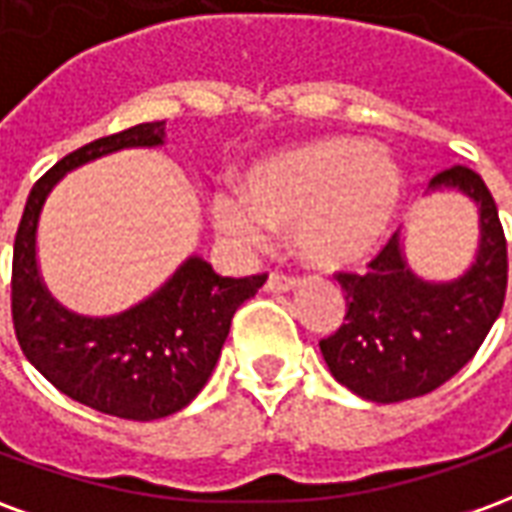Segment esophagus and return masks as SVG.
<instances>
[{"label":"esophagus","mask_w":512,"mask_h":512,"mask_svg":"<svg viewBox=\"0 0 512 512\" xmlns=\"http://www.w3.org/2000/svg\"><path fill=\"white\" fill-rule=\"evenodd\" d=\"M266 288L277 290V293H285V290L296 288V279L288 277V274H282V271H271L266 279Z\"/></svg>","instance_id":"esophagus-1"}]
</instances>
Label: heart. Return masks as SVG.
Here are the masks:
<instances>
[{"mask_svg":"<svg viewBox=\"0 0 512 512\" xmlns=\"http://www.w3.org/2000/svg\"><path fill=\"white\" fill-rule=\"evenodd\" d=\"M403 205L395 158L356 136H323L260 158L241 178V200L213 202L216 227L241 241L293 230L301 263L348 271L384 244Z\"/></svg>","mask_w":512,"mask_h":512,"instance_id":"1","label":"heart"}]
</instances>
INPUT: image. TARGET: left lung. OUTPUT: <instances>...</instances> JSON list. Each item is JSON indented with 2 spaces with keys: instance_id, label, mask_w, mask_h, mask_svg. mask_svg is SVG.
<instances>
[{
  "instance_id": "left-lung-1",
  "label": "left lung",
  "mask_w": 512,
  "mask_h": 512,
  "mask_svg": "<svg viewBox=\"0 0 512 512\" xmlns=\"http://www.w3.org/2000/svg\"><path fill=\"white\" fill-rule=\"evenodd\" d=\"M430 189H458L477 205L480 249L463 277L425 282L406 266L395 233L365 274H337L345 323L321 340V354L332 376L365 400L400 403L439 389L477 354L505 304L507 241L483 178L452 167Z\"/></svg>"
}]
</instances>
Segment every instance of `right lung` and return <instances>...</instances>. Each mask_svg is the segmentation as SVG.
Segmentation results:
<instances>
[{
	"label": "right lung",
	"mask_w": 512,
	"mask_h": 512,
	"mask_svg": "<svg viewBox=\"0 0 512 512\" xmlns=\"http://www.w3.org/2000/svg\"><path fill=\"white\" fill-rule=\"evenodd\" d=\"M164 142V120L101 136L57 161L32 186L13 244L10 307L18 345L62 395L120 419L150 422L189 406L208 384L235 310L263 288L266 274L219 277L189 257L161 288L112 318L65 310L43 285L35 235L54 183L93 158Z\"/></svg>",
	"instance_id": "obj_1"
}]
</instances>
